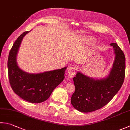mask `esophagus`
<instances>
[{"label": "esophagus", "mask_w": 130, "mask_h": 130, "mask_svg": "<svg viewBox=\"0 0 130 130\" xmlns=\"http://www.w3.org/2000/svg\"><path fill=\"white\" fill-rule=\"evenodd\" d=\"M67 72L70 77H73L75 74V69L73 67H69L68 68Z\"/></svg>", "instance_id": "1"}]
</instances>
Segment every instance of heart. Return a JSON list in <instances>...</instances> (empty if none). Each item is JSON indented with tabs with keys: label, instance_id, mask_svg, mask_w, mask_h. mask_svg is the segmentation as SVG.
<instances>
[{
	"label": "heart",
	"instance_id": "heart-1",
	"mask_svg": "<svg viewBox=\"0 0 130 130\" xmlns=\"http://www.w3.org/2000/svg\"><path fill=\"white\" fill-rule=\"evenodd\" d=\"M86 41H87L88 43H90V44H92V43H95V39L93 38L87 37V38H86Z\"/></svg>",
	"mask_w": 130,
	"mask_h": 130
}]
</instances>
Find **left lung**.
<instances>
[{"mask_svg":"<svg viewBox=\"0 0 130 130\" xmlns=\"http://www.w3.org/2000/svg\"><path fill=\"white\" fill-rule=\"evenodd\" d=\"M110 45L113 47L115 57L108 76L95 79L78 72L73 78L75 90L71 103L80 112H92L103 107L122 87L125 76V56L117 43Z\"/></svg>","mask_w":130,"mask_h":130,"instance_id":"left-lung-1","label":"left lung"}]
</instances>
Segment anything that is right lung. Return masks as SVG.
Wrapping results in <instances>:
<instances>
[{
  "label": "right lung",
  "instance_id": "add662e5",
  "mask_svg": "<svg viewBox=\"0 0 130 130\" xmlns=\"http://www.w3.org/2000/svg\"><path fill=\"white\" fill-rule=\"evenodd\" d=\"M30 31L20 35L10 51L8 77L12 90L19 97L30 103H40L47 100L53 90L64 79L67 67L37 74L27 73L20 69L17 62V53L23 38Z\"/></svg>",
  "mask_w": 130,
  "mask_h": 130
}]
</instances>
